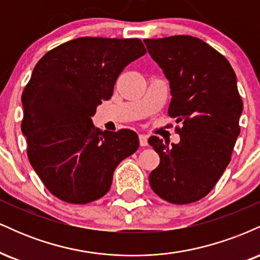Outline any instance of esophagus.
Masks as SVG:
<instances>
[{"label":"esophagus","instance_id":"obj_1","mask_svg":"<svg viewBox=\"0 0 260 260\" xmlns=\"http://www.w3.org/2000/svg\"><path fill=\"white\" fill-rule=\"evenodd\" d=\"M139 144H140V147H147L148 137L144 136V134H139Z\"/></svg>","mask_w":260,"mask_h":260}]
</instances>
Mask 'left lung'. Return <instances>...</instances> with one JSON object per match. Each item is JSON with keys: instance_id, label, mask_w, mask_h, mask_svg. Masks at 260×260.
I'll return each instance as SVG.
<instances>
[{"instance_id": "1", "label": "left lung", "mask_w": 260, "mask_h": 260, "mask_svg": "<svg viewBox=\"0 0 260 260\" xmlns=\"http://www.w3.org/2000/svg\"><path fill=\"white\" fill-rule=\"evenodd\" d=\"M144 43L170 82L169 116L182 122L176 127L178 144L149 138L160 156L149 182L164 201L189 204L213 189L231 161L243 110L236 74L221 53L198 38L175 35Z\"/></svg>"}]
</instances>
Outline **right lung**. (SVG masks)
Wrapping results in <instances>:
<instances>
[{
	"instance_id": "add662e5",
	"label": "right lung",
	"mask_w": 260,
	"mask_h": 260,
	"mask_svg": "<svg viewBox=\"0 0 260 260\" xmlns=\"http://www.w3.org/2000/svg\"><path fill=\"white\" fill-rule=\"evenodd\" d=\"M145 52L140 39L84 37L35 66L22 94V132L32 169L61 201L86 204L105 196L118 164L138 149L136 132H101L91 117L124 67Z\"/></svg>"
}]
</instances>
